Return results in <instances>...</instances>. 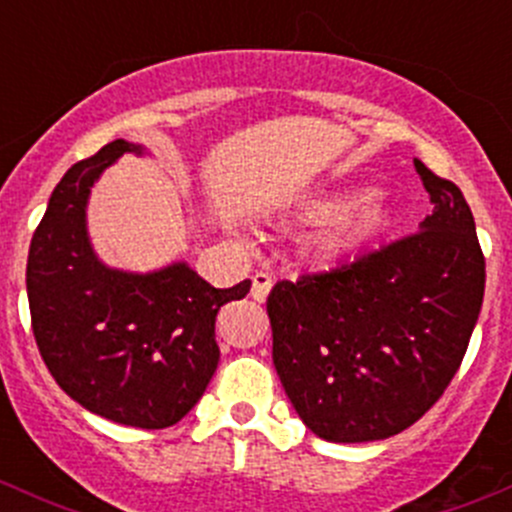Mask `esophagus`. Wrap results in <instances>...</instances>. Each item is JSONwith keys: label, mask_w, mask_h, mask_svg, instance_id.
Masks as SVG:
<instances>
[{"label": "esophagus", "mask_w": 512, "mask_h": 512, "mask_svg": "<svg viewBox=\"0 0 512 512\" xmlns=\"http://www.w3.org/2000/svg\"><path fill=\"white\" fill-rule=\"evenodd\" d=\"M270 289H272V275H267V272H255V275H252L250 294L255 302H265Z\"/></svg>", "instance_id": "esophagus-1"}]
</instances>
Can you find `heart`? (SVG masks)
I'll return each mask as SVG.
<instances>
[{"label":"heart","instance_id":"heart-1","mask_svg":"<svg viewBox=\"0 0 512 512\" xmlns=\"http://www.w3.org/2000/svg\"><path fill=\"white\" fill-rule=\"evenodd\" d=\"M309 213L324 215L304 240V252L317 262L342 260L389 223V203L379 190H359L339 203L329 198L312 200Z\"/></svg>","mask_w":512,"mask_h":512}]
</instances>
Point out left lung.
Instances as JSON below:
<instances>
[{
  "mask_svg": "<svg viewBox=\"0 0 512 512\" xmlns=\"http://www.w3.org/2000/svg\"><path fill=\"white\" fill-rule=\"evenodd\" d=\"M433 210L418 232L267 297L272 361L319 438L381 441L426 414L461 366L485 289L476 223L456 183L414 158Z\"/></svg>",
  "mask_w": 512,
  "mask_h": 512,
  "instance_id": "1",
  "label": "left lung"
}]
</instances>
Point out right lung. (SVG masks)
I'll return each instance as SVG.
<instances>
[{
	"instance_id": "add662e5",
	"label": "right lung",
	"mask_w": 512,
	"mask_h": 512,
	"mask_svg": "<svg viewBox=\"0 0 512 512\" xmlns=\"http://www.w3.org/2000/svg\"><path fill=\"white\" fill-rule=\"evenodd\" d=\"M123 138L66 170L32 237L27 294L36 347L56 384L91 414L168 428L200 401L220 361L215 317L250 280L215 289L188 262L126 272L98 260L86 227L91 188Z\"/></svg>"
}]
</instances>
